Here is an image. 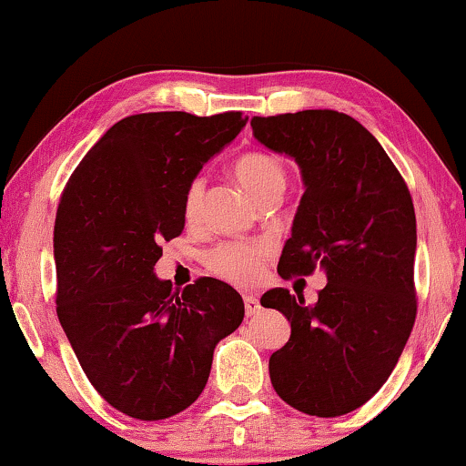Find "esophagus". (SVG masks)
I'll return each mask as SVG.
<instances>
[{"label":"esophagus","mask_w":466,"mask_h":466,"mask_svg":"<svg viewBox=\"0 0 466 466\" xmlns=\"http://www.w3.org/2000/svg\"><path fill=\"white\" fill-rule=\"evenodd\" d=\"M244 308H246V316H257L260 314V301L254 295H244Z\"/></svg>","instance_id":"esophagus-1"}]
</instances>
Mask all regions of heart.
Masks as SVG:
<instances>
[{"instance_id": "1", "label": "heart", "mask_w": 466, "mask_h": 466, "mask_svg": "<svg viewBox=\"0 0 466 466\" xmlns=\"http://www.w3.org/2000/svg\"><path fill=\"white\" fill-rule=\"evenodd\" d=\"M233 174L238 182L250 193L258 203H276L289 184V176L282 161L269 152H246L235 158ZM203 195L206 182L203 177H193L184 190L182 212L188 222L201 218ZM265 250L260 246L250 244H222L208 254V267L216 276L235 284H252L263 273Z\"/></svg>"}]
</instances>
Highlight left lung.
<instances>
[{
    "instance_id": "obj_1",
    "label": "left lung",
    "mask_w": 466,
    "mask_h": 466,
    "mask_svg": "<svg viewBox=\"0 0 466 466\" xmlns=\"http://www.w3.org/2000/svg\"><path fill=\"white\" fill-rule=\"evenodd\" d=\"M260 144L295 158L305 193L278 273L327 286L314 305L286 289L260 297L289 318L271 354V384L295 410L335 418L365 405L390 378L416 322V212L378 139L348 114L303 110L254 116Z\"/></svg>"
}]
</instances>
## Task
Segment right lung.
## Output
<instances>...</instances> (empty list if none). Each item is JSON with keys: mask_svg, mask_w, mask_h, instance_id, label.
Listing matches in <instances>:
<instances>
[{"mask_svg": "<svg viewBox=\"0 0 466 466\" xmlns=\"http://www.w3.org/2000/svg\"><path fill=\"white\" fill-rule=\"evenodd\" d=\"M241 112H148L118 120L86 152L55 220L56 316L82 371L127 416L165 420L208 384L214 348L244 320L214 278L184 290L155 276L184 228L188 182L244 129Z\"/></svg>", "mask_w": 466, "mask_h": 466, "instance_id": "right-lung-1", "label": "right lung"}]
</instances>
